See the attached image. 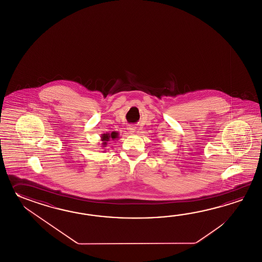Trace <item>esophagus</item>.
<instances>
[{
    "instance_id": "34e87169",
    "label": "esophagus",
    "mask_w": 262,
    "mask_h": 262,
    "mask_svg": "<svg viewBox=\"0 0 262 262\" xmlns=\"http://www.w3.org/2000/svg\"><path fill=\"white\" fill-rule=\"evenodd\" d=\"M128 131L129 133L130 134L136 133V131H137V128H136V127H134V126H129Z\"/></svg>"
}]
</instances>
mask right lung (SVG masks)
Masks as SVG:
<instances>
[{
	"instance_id": "right-lung-1",
	"label": "right lung",
	"mask_w": 262,
	"mask_h": 262,
	"mask_svg": "<svg viewBox=\"0 0 262 262\" xmlns=\"http://www.w3.org/2000/svg\"><path fill=\"white\" fill-rule=\"evenodd\" d=\"M118 138H119V133L116 132V131H113L112 133L102 134V135H101L102 144L101 145H102L103 148H105L110 140H115V139H118Z\"/></svg>"
}]
</instances>
